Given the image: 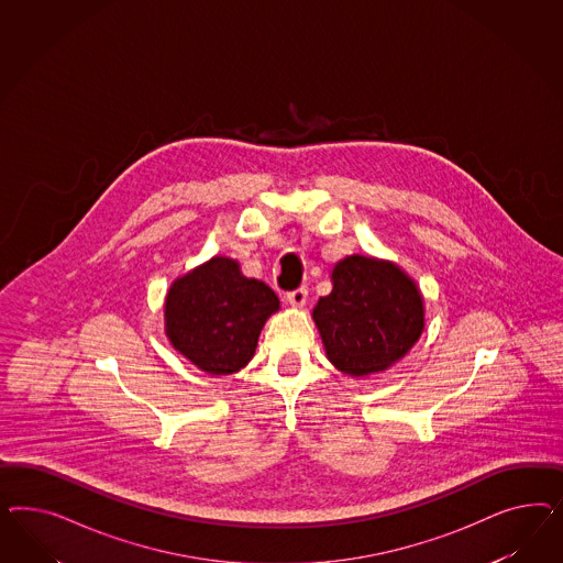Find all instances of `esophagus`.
Returning a JSON list of instances; mask_svg holds the SVG:
<instances>
[{
    "mask_svg": "<svg viewBox=\"0 0 563 563\" xmlns=\"http://www.w3.org/2000/svg\"><path fill=\"white\" fill-rule=\"evenodd\" d=\"M287 301L292 307H303L307 301V289L306 287H299V289L289 290L287 292Z\"/></svg>",
    "mask_w": 563,
    "mask_h": 563,
    "instance_id": "obj_1",
    "label": "esophagus"
}]
</instances>
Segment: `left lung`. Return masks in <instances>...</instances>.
Returning <instances> with one entry per match:
<instances>
[{
  "instance_id": "8db88e82",
  "label": "left lung",
  "mask_w": 563,
  "mask_h": 563,
  "mask_svg": "<svg viewBox=\"0 0 563 563\" xmlns=\"http://www.w3.org/2000/svg\"><path fill=\"white\" fill-rule=\"evenodd\" d=\"M332 290L313 307L328 361L351 377H369L405 357L426 328L417 283L390 260L342 257Z\"/></svg>"
}]
</instances>
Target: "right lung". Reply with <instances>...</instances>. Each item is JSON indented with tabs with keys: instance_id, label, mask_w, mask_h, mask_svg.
<instances>
[{
	"instance_id": "add662e5",
	"label": "right lung",
	"mask_w": 563,
	"mask_h": 563,
	"mask_svg": "<svg viewBox=\"0 0 563 563\" xmlns=\"http://www.w3.org/2000/svg\"><path fill=\"white\" fill-rule=\"evenodd\" d=\"M278 309L266 283L243 276L238 260L214 256L170 283L165 334L205 374H238L256 355L260 332Z\"/></svg>"
}]
</instances>
